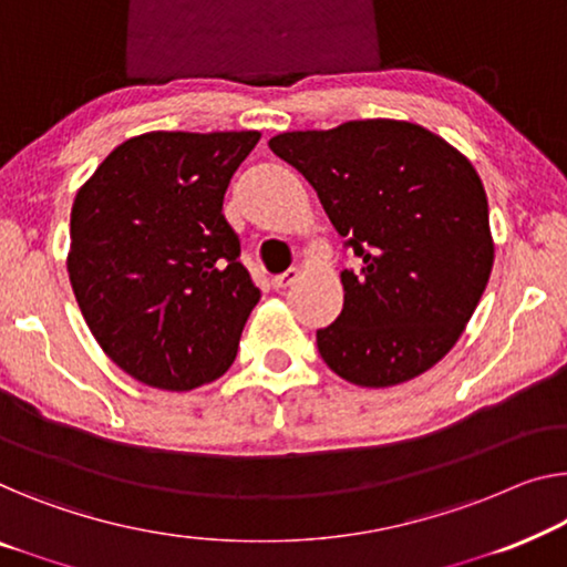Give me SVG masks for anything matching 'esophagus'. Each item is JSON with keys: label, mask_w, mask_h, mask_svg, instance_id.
<instances>
[{"label": "esophagus", "mask_w": 567, "mask_h": 567, "mask_svg": "<svg viewBox=\"0 0 567 567\" xmlns=\"http://www.w3.org/2000/svg\"><path fill=\"white\" fill-rule=\"evenodd\" d=\"M300 277V269H287V272H282V275H277V277H272V287L275 290H285V287H290L295 280H298Z\"/></svg>", "instance_id": "34e87169"}]
</instances>
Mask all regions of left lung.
Returning <instances> with one entry per match:
<instances>
[{
    "mask_svg": "<svg viewBox=\"0 0 567 567\" xmlns=\"http://www.w3.org/2000/svg\"><path fill=\"white\" fill-rule=\"evenodd\" d=\"M269 150L316 188L343 247V310L316 333L346 382L392 386L458 341L494 265L481 177L458 150L410 122H346L285 132Z\"/></svg>",
    "mask_w": 567,
    "mask_h": 567,
    "instance_id": "left-lung-1",
    "label": "left lung"
}]
</instances>
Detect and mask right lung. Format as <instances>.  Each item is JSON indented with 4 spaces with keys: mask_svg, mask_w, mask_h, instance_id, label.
I'll list each match as a JSON object with an SVG mask.
<instances>
[{
    "mask_svg": "<svg viewBox=\"0 0 567 567\" xmlns=\"http://www.w3.org/2000/svg\"><path fill=\"white\" fill-rule=\"evenodd\" d=\"M259 132L126 140L75 196L73 295L106 357L142 384L188 392L226 374L259 290L221 214Z\"/></svg>",
    "mask_w": 567,
    "mask_h": 567,
    "instance_id": "add662e5",
    "label": "right lung"
}]
</instances>
